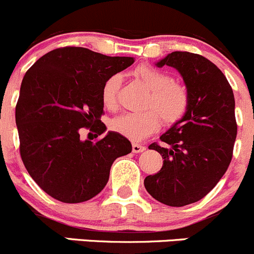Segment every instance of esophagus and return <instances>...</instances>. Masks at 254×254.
<instances>
[{
  "label": "esophagus",
  "mask_w": 254,
  "mask_h": 254,
  "mask_svg": "<svg viewBox=\"0 0 254 254\" xmlns=\"http://www.w3.org/2000/svg\"><path fill=\"white\" fill-rule=\"evenodd\" d=\"M145 150V147L142 144H138V143H133L132 144V152L133 153H142Z\"/></svg>",
  "instance_id": "34e87169"
}]
</instances>
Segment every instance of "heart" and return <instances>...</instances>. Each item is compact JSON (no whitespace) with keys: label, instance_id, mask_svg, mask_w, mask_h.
Masks as SVG:
<instances>
[{"label":"heart","instance_id":"obj_1","mask_svg":"<svg viewBox=\"0 0 254 254\" xmlns=\"http://www.w3.org/2000/svg\"><path fill=\"white\" fill-rule=\"evenodd\" d=\"M134 74L150 91L148 105L157 110L165 124H177L185 116L189 109V94L183 85L172 82L169 75L150 65H140L134 70ZM120 81L121 77L116 74L102 85L101 99L107 109L116 106ZM157 114L152 110L122 114L112 120L111 128L128 139L140 140L159 128L160 120Z\"/></svg>","mask_w":254,"mask_h":254}]
</instances>
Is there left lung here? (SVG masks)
I'll return each instance as SVG.
<instances>
[{
  "instance_id": "8db88e82",
  "label": "left lung",
  "mask_w": 254,
  "mask_h": 254,
  "mask_svg": "<svg viewBox=\"0 0 254 254\" xmlns=\"http://www.w3.org/2000/svg\"><path fill=\"white\" fill-rule=\"evenodd\" d=\"M174 67L189 94V109L149 149L163 157L157 174L144 179L147 191L162 204L182 207L206 196L232 159L237 135L235 96L223 72L202 55L173 52L155 63Z\"/></svg>"
}]
</instances>
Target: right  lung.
I'll return each mask as SVG.
<instances>
[{"mask_svg": "<svg viewBox=\"0 0 254 254\" xmlns=\"http://www.w3.org/2000/svg\"><path fill=\"white\" fill-rule=\"evenodd\" d=\"M134 63L81 47L54 49L39 58L22 80L16 106L21 157L32 179L66 204L96 196L119 157L132 152L124 135L109 130L102 139L80 138L82 127L101 124V90L112 75Z\"/></svg>", "mask_w": 254, "mask_h": 254, "instance_id": "right-lung-1", "label": "right lung"}]
</instances>
